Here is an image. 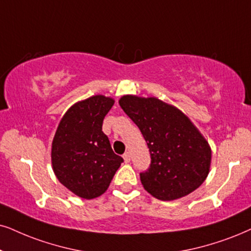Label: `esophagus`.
<instances>
[{
    "instance_id": "1",
    "label": "esophagus",
    "mask_w": 251,
    "mask_h": 251,
    "mask_svg": "<svg viewBox=\"0 0 251 251\" xmlns=\"http://www.w3.org/2000/svg\"><path fill=\"white\" fill-rule=\"evenodd\" d=\"M123 157H124V161H125L126 163H128L129 161H131V154H129L128 151H127V153L124 154V156H123Z\"/></svg>"
}]
</instances>
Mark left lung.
Masks as SVG:
<instances>
[{"mask_svg": "<svg viewBox=\"0 0 251 251\" xmlns=\"http://www.w3.org/2000/svg\"><path fill=\"white\" fill-rule=\"evenodd\" d=\"M119 105L131 118L151 153V166L140 173L146 191L163 201L189 195L210 173L212 151L199 129L182 111L156 97L125 95Z\"/></svg>", "mask_w": 251, "mask_h": 251, "instance_id": "obj_1", "label": "left lung"}]
</instances>
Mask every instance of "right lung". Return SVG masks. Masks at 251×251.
<instances>
[{"label":"right lung","instance_id":"1","mask_svg":"<svg viewBox=\"0 0 251 251\" xmlns=\"http://www.w3.org/2000/svg\"><path fill=\"white\" fill-rule=\"evenodd\" d=\"M113 104V98L103 95L75 103L60 120L53 138V171L62 185L81 198L103 195L124 162L102 131L104 117Z\"/></svg>","mask_w":251,"mask_h":251}]
</instances>
